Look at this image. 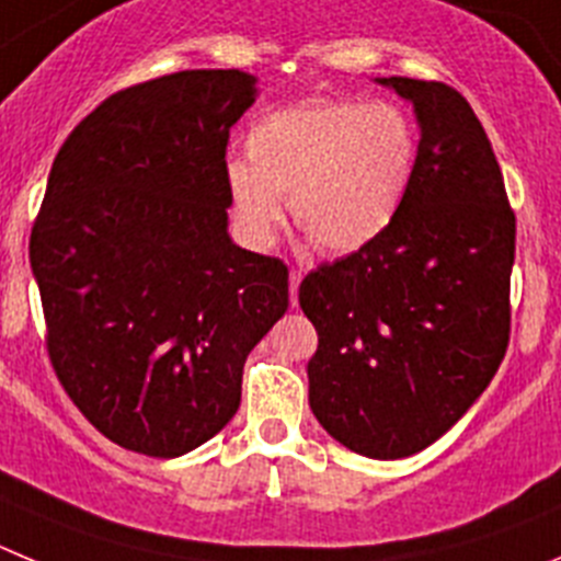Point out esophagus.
<instances>
[{"label": "esophagus", "mask_w": 561, "mask_h": 561, "mask_svg": "<svg viewBox=\"0 0 561 561\" xmlns=\"http://www.w3.org/2000/svg\"><path fill=\"white\" fill-rule=\"evenodd\" d=\"M301 271L299 268H290V305L296 307V301H299V285H301Z\"/></svg>", "instance_id": "obj_1"}]
</instances>
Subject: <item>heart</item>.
<instances>
[{
    "mask_svg": "<svg viewBox=\"0 0 561 561\" xmlns=\"http://www.w3.org/2000/svg\"><path fill=\"white\" fill-rule=\"evenodd\" d=\"M249 161L226 164L237 231L268 249L293 224L321 254L375 245L405 206L419 139L397 105L310 98L262 114L245 134Z\"/></svg>",
    "mask_w": 561,
    "mask_h": 561,
    "instance_id": "1",
    "label": "heart"
}]
</instances>
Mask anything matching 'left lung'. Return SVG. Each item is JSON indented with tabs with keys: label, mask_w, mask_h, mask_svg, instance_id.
I'll list each match as a JSON object with an SVG mask.
<instances>
[{
	"label": "left lung",
	"mask_w": 561,
	"mask_h": 561,
	"mask_svg": "<svg viewBox=\"0 0 561 561\" xmlns=\"http://www.w3.org/2000/svg\"><path fill=\"white\" fill-rule=\"evenodd\" d=\"M413 105L416 175L375 245L305 276L318 332L310 408L366 458L431 447L486 391L508 346L514 211L486 130L444 83L377 78Z\"/></svg>",
	"instance_id": "1"
}]
</instances>
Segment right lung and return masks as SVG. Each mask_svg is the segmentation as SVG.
I'll list each match as a JSON object with an SVG mask.
<instances>
[{
  "mask_svg": "<svg viewBox=\"0 0 561 561\" xmlns=\"http://www.w3.org/2000/svg\"><path fill=\"white\" fill-rule=\"evenodd\" d=\"M240 69L111 94L58 150L30 268L60 386L103 436L153 458L240 408L249 352L287 310V268L229 237L226 145L256 100Z\"/></svg>",
  "mask_w": 561,
  "mask_h": 561,
  "instance_id": "right-lung-1",
  "label": "right lung"
}]
</instances>
